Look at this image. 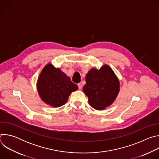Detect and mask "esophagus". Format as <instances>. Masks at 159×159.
Instances as JSON below:
<instances>
[{"mask_svg": "<svg viewBox=\"0 0 159 159\" xmlns=\"http://www.w3.org/2000/svg\"><path fill=\"white\" fill-rule=\"evenodd\" d=\"M77 85H78L79 89H82V84H81V83H79Z\"/></svg>", "mask_w": 159, "mask_h": 159, "instance_id": "obj_1", "label": "esophagus"}]
</instances>
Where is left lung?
I'll return each instance as SVG.
<instances>
[{
  "instance_id": "8db88e82",
  "label": "left lung",
  "mask_w": 159,
  "mask_h": 159,
  "mask_svg": "<svg viewBox=\"0 0 159 159\" xmlns=\"http://www.w3.org/2000/svg\"><path fill=\"white\" fill-rule=\"evenodd\" d=\"M83 91L93 108L102 110L115 101L120 90V82L114 72L107 65L99 70L93 69L85 77Z\"/></svg>"
}]
</instances>
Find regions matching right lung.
<instances>
[{
	"mask_svg": "<svg viewBox=\"0 0 159 159\" xmlns=\"http://www.w3.org/2000/svg\"><path fill=\"white\" fill-rule=\"evenodd\" d=\"M78 86L60 69L49 63L44 67L37 82L38 94L45 103L55 107L61 106Z\"/></svg>",
	"mask_w": 159,
	"mask_h": 159,
	"instance_id": "1",
	"label": "right lung"
}]
</instances>
